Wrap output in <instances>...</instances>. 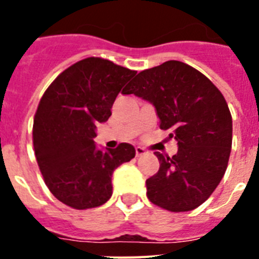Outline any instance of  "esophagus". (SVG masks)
Masks as SVG:
<instances>
[{
    "mask_svg": "<svg viewBox=\"0 0 259 259\" xmlns=\"http://www.w3.org/2000/svg\"><path fill=\"white\" fill-rule=\"evenodd\" d=\"M135 150H136V157H140V155L145 154V153H146V150L144 149V148H141V146H137Z\"/></svg>",
    "mask_w": 259,
    "mask_h": 259,
    "instance_id": "obj_1",
    "label": "esophagus"
}]
</instances>
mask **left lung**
<instances>
[{
	"label": "left lung",
	"instance_id": "obj_1",
	"mask_svg": "<svg viewBox=\"0 0 259 259\" xmlns=\"http://www.w3.org/2000/svg\"><path fill=\"white\" fill-rule=\"evenodd\" d=\"M125 95L150 102L179 146L172 157L154 153L159 170L146 180L150 202L174 212L198 207L221 183L232 146V116L221 91L196 68L167 61L141 71Z\"/></svg>",
	"mask_w": 259,
	"mask_h": 259
}]
</instances>
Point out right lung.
Listing matches in <instances>:
<instances>
[{"instance_id": "obj_1", "label": "right lung", "mask_w": 259, "mask_h": 259, "mask_svg": "<svg viewBox=\"0 0 259 259\" xmlns=\"http://www.w3.org/2000/svg\"><path fill=\"white\" fill-rule=\"evenodd\" d=\"M136 71L102 58L70 66L45 91L33 120V148L53 196L77 210L101 206L111 197L116 167L136 154L131 144L98 149L93 139L116 96ZM125 95V93H124Z\"/></svg>"}]
</instances>
